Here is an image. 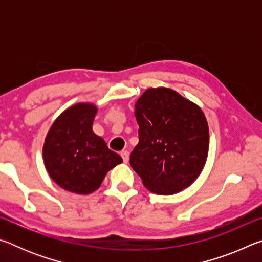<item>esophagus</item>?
I'll return each mask as SVG.
<instances>
[{"mask_svg": "<svg viewBox=\"0 0 262 262\" xmlns=\"http://www.w3.org/2000/svg\"><path fill=\"white\" fill-rule=\"evenodd\" d=\"M121 157H122V159H123V162L125 163H128V161H129V152L128 151H122L121 152Z\"/></svg>", "mask_w": 262, "mask_h": 262, "instance_id": "obj_1", "label": "esophagus"}]
</instances>
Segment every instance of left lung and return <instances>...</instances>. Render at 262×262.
I'll use <instances>...</instances> for the list:
<instances>
[{
  "label": "left lung",
  "mask_w": 262,
  "mask_h": 262,
  "mask_svg": "<svg viewBox=\"0 0 262 262\" xmlns=\"http://www.w3.org/2000/svg\"><path fill=\"white\" fill-rule=\"evenodd\" d=\"M139 143L130 166L144 187L159 195L179 193L205 167L209 128L200 106L168 88H150L135 103Z\"/></svg>",
  "instance_id": "left-lung-1"
}]
</instances>
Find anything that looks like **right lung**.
Segmentation results:
<instances>
[{"label":"right lung","mask_w":262,"mask_h":262,"mask_svg":"<svg viewBox=\"0 0 262 262\" xmlns=\"http://www.w3.org/2000/svg\"><path fill=\"white\" fill-rule=\"evenodd\" d=\"M98 108L77 103L63 111L48 130L42 147L46 170L68 192L86 195L100 187L107 172L122 163L92 125Z\"/></svg>","instance_id":"obj_1"}]
</instances>
